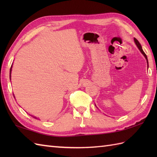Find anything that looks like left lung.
Segmentation results:
<instances>
[{
	"mask_svg": "<svg viewBox=\"0 0 157 157\" xmlns=\"http://www.w3.org/2000/svg\"><path fill=\"white\" fill-rule=\"evenodd\" d=\"M134 42H135V43H136V46H138V49L140 50V52H142V54L144 56V57L146 58V62H147V65H148V59H147V56H146V55L145 54V52L143 51V50H142V46H141V44H140V42H138V40L136 38H134Z\"/></svg>",
	"mask_w": 157,
	"mask_h": 157,
	"instance_id": "1",
	"label": "left lung"
}]
</instances>
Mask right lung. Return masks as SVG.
Segmentation results:
<instances>
[{
	"label": "right lung",
	"instance_id": "right-lung-1",
	"mask_svg": "<svg viewBox=\"0 0 157 157\" xmlns=\"http://www.w3.org/2000/svg\"><path fill=\"white\" fill-rule=\"evenodd\" d=\"M11 69H12V65H11V69H10V79H11ZM34 118H35V119H38L37 117H34V116H32Z\"/></svg>",
	"mask_w": 157,
	"mask_h": 157
}]
</instances>
